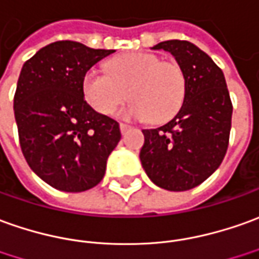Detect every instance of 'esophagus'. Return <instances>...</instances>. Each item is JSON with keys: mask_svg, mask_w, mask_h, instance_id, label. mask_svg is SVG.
I'll use <instances>...</instances> for the list:
<instances>
[{"mask_svg": "<svg viewBox=\"0 0 259 259\" xmlns=\"http://www.w3.org/2000/svg\"><path fill=\"white\" fill-rule=\"evenodd\" d=\"M131 128H133V126L128 125V124H124V122H121V124H119V130H121V133L122 134H126L130 130H131Z\"/></svg>", "mask_w": 259, "mask_h": 259, "instance_id": "34e87169", "label": "esophagus"}]
</instances>
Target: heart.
Listing matches in <instances>:
<instances>
[{
	"label": "heart",
	"instance_id": "obj_1",
	"mask_svg": "<svg viewBox=\"0 0 259 259\" xmlns=\"http://www.w3.org/2000/svg\"><path fill=\"white\" fill-rule=\"evenodd\" d=\"M107 73L92 69L85 73L83 93L87 103L100 114L110 115L128 97L118 111L124 118L162 122L181 110L186 96V76L175 62H162L153 53H128L111 60Z\"/></svg>",
	"mask_w": 259,
	"mask_h": 259
}]
</instances>
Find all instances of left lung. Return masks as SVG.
Instances as JSON below:
<instances>
[{
    "label": "left lung",
    "instance_id": "obj_1",
    "mask_svg": "<svg viewBox=\"0 0 259 259\" xmlns=\"http://www.w3.org/2000/svg\"><path fill=\"white\" fill-rule=\"evenodd\" d=\"M152 49L174 55L186 76V96L167 124L142 130L141 163L156 186L185 192L211 176L226 156L233 104L222 69L187 40H165Z\"/></svg>",
    "mask_w": 259,
    "mask_h": 259
}]
</instances>
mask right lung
Masks as SVG:
<instances>
[{"instance_id": "obj_1", "label": "right lung", "mask_w": 259, "mask_h": 259, "mask_svg": "<svg viewBox=\"0 0 259 259\" xmlns=\"http://www.w3.org/2000/svg\"><path fill=\"white\" fill-rule=\"evenodd\" d=\"M111 53L58 40L26 60L18 78L14 112L22 153L42 181L62 192L99 185L121 140L118 122L94 111L83 93L85 73Z\"/></svg>"}]
</instances>
